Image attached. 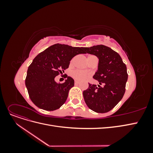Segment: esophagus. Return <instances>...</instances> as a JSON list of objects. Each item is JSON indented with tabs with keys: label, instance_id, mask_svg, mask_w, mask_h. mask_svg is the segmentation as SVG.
I'll use <instances>...</instances> for the list:
<instances>
[{
	"label": "esophagus",
	"instance_id": "1",
	"mask_svg": "<svg viewBox=\"0 0 153 153\" xmlns=\"http://www.w3.org/2000/svg\"><path fill=\"white\" fill-rule=\"evenodd\" d=\"M80 84V82H78V81H77V80H75V85H78V84Z\"/></svg>",
	"mask_w": 153,
	"mask_h": 153
}]
</instances>
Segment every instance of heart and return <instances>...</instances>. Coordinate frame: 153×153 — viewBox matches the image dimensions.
Returning a JSON list of instances; mask_svg holds the SVG:
<instances>
[{
	"label": "heart",
	"mask_w": 153,
	"mask_h": 153,
	"mask_svg": "<svg viewBox=\"0 0 153 153\" xmlns=\"http://www.w3.org/2000/svg\"><path fill=\"white\" fill-rule=\"evenodd\" d=\"M94 55H88L87 57H93ZM72 76L74 78L78 80H85L87 79L88 78L91 76V74L86 71H83L81 70H75L72 73Z\"/></svg>",
	"instance_id": "heart-1"
}]
</instances>
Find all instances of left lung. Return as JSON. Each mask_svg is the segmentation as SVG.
I'll use <instances>...</instances> for the list:
<instances>
[{
	"label": "left lung",
	"mask_w": 153,
	"mask_h": 153,
	"mask_svg": "<svg viewBox=\"0 0 153 153\" xmlns=\"http://www.w3.org/2000/svg\"><path fill=\"white\" fill-rule=\"evenodd\" d=\"M85 53L99 59L98 69L94 75L100 85L89 83L83 92L86 105L98 113H106L113 109L121 100L128 80L126 66L119 54L110 48L100 45L84 48Z\"/></svg>",
	"instance_id": "8db88e82"
}]
</instances>
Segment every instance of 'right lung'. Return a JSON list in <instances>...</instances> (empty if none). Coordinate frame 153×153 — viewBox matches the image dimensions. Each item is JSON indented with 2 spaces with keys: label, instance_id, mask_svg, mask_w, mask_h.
Returning <instances> with one entry per match:
<instances>
[{
  "label": "right lung",
  "instance_id": "right-lung-1",
  "mask_svg": "<svg viewBox=\"0 0 153 153\" xmlns=\"http://www.w3.org/2000/svg\"><path fill=\"white\" fill-rule=\"evenodd\" d=\"M80 53H85L83 47L57 43L34 59L27 70L25 85L35 105L41 109L53 111L65 103L69 89L74 86V80L66 75L65 82L57 84L55 78L68 69L71 59Z\"/></svg>",
  "mask_w": 153,
  "mask_h": 153
}]
</instances>
